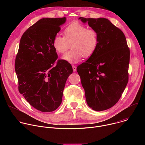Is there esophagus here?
I'll list each match as a JSON object with an SVG mask.
<instances>
[{
	"instance_id": "obj_1",
	"label": "esophagus",
	"mask_w": 145,
	"mask_h": 145,
	"mask_svg": "<svg viewBox=\"0 0 145 145\" xmlns=\"http://www.w3.org/2000/svg\"><path fill=\"white\" fill-rule=\"evenodd\" d=\"M72 68H73V72H76V67L75 65H72Z\"/></svg>"
}]
</instances>
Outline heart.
Returning <instances> with one entry per match:
<instances>
[{
	"instance_id": "heart-1",
	"label": "heart",
	"mask_w": 145,
	"mask_h": 145,
	"mask_svg": "<svg viewBox=\"0 0 145 145\" xmlns=\"http://www.w3.org/2000/svg\"><path fill=\"white\" fill-rule=\"evenodd\" d=\"M63 35H56L53 39L52 45L57 53L63 54L72 44L73 49L62 57L71 64L78 63L83 56L85 58L92 56L97 49V32L93 29H87L78 22H72L68 25L63 31Z\"/></svg>"
}]
</instances>
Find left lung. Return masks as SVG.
<instances>
[{"label": "left lung", "instance_id": "1", "mask_svg": "<svg viewBox=\"0 0 145 145\" xmlns=\"http://www.w3.org/2000/svg\"><path fill=\"white\" fill-rule=\"evenodd\" d=\"M98 33L94 54L79 65L77 71L88 106L96 111L116 105L129 80L130 49L123 31L106 18H78Z\"/></svg>", "mask_w": 145, "mask_h": 145}]
</instances>
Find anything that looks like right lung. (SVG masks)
<instances>
[{
    "label": "right lung",
    "mask_w": 145,
    "mask_h": 145,
    "mask_svg": "<svg viewBox=\"0 0 145 145\" xmlns=\"http://www.w3.org/2000/svg\"><path fill=\"white\" fill-rule=\"evenodd\" d=\"M65 21V17L40 19L20 38L15 62L19 92L41 112H52L60 106L67 80L73 72L68 61H56L52 45Z\"/></svg>",
    "instance_id": "obj_1"
}]
</instances>
